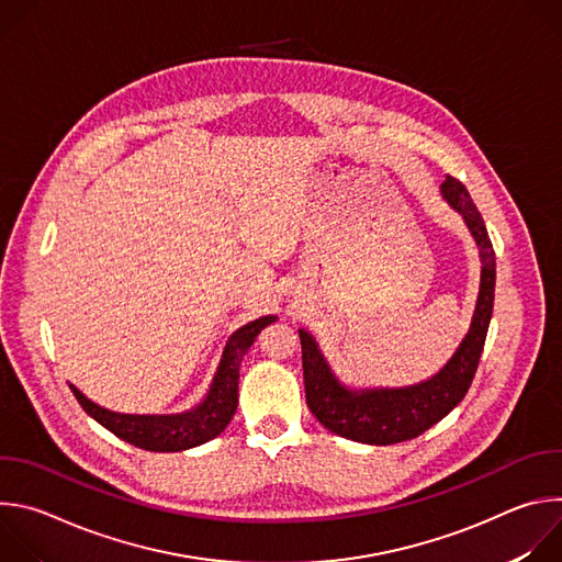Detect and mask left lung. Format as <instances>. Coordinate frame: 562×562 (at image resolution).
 Segmentation results:
<instances>
[{
    "label": "left lung",
    "mask_w": 562,
    "mask_h": 562,
    "mask_svg": "<svg viewBox=\"0 0 562 562\" xmlns=\"http://www.w3.org/2000/svg\"><path fill=\"white\" fill-rule=\"evenodd\" d=\"M442 195L462 213L471 235L475 237L483 273H480V293L471 329L440 373L416 386L356 393L334 378L313 338L300 329L306 405L319 425L342 438L364 445H393L418 438L440 423L471 386L494 311L496 254L485 220L477 213L464 184L447 176L442 182Z\"/></svg>",
    "instance_id": "obj_1"
}]
</instances>
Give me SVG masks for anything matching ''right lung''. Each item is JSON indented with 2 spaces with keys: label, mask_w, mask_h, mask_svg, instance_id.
Instances as JSON below:
<instances>
[{
  "label": "right lung",
  "mask_w": 562,
  "mask_h": 562,
  "mask_svg": "<svg viewBox=\"0 0 562 562\" xmlns=\"http://www.w3.org/2000/svg\"><path fill=\"white\" fill-rule=\"evenodd\" d=\"M271 323H276V315H265L231 336L206 400L189 414L124 416L93 405L91 400L85 397L75 386H70V391L91 418H95L102 427H106L111 434L126 440L128 445H135L146 451H182L198 447L222 434L224 427L233 420L237 409L239 364H243V358L251 349L256 336Z\"/></svg>",
  "instance_id": "right-lung-1"
}]
</instances>
